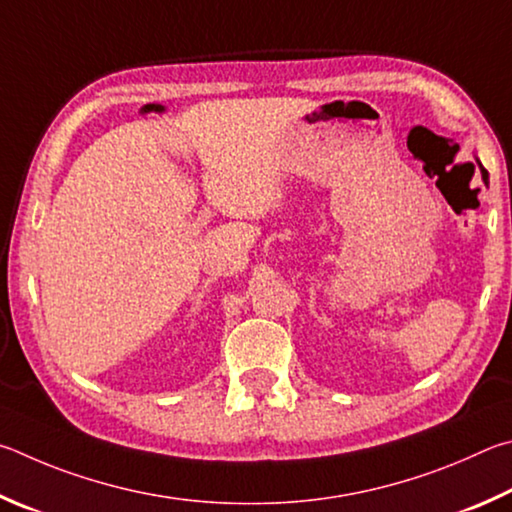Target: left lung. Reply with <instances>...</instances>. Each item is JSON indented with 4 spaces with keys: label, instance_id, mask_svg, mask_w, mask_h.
<instances>
[{
    "label": "left lung",
    "instance_id": "8db88e82",
    "mask_svg": "<svg viewBox=\"0 0 512 512\" xmlns=\"http://www.w3.org/2000/svg\"><path fill=\"white\" fill-rule=\"evenodd\" d=\"M483 175H486V170H483Z\"/></svg>",
    "mask_w": 512,
    "mask_h": 512
}]
</instances>
